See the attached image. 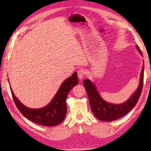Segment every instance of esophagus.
<instances>
[{
    "instance_id": "esophagus-1",
    "label": "esophagus",
    "mask_w": 151,
    "mask_h": 151,
    "mask_svg": "<svg viewBox=\"0 0 151 151\" xmlns=\"http://www.w3.org/2000/svg\"><path fill=\"white\" fill-rule=\"evenodd\" d=\"M77 75H78V77L80 80H82L84 78L85 76V70L82 69H79L77 72Z\"/></svg>"
}]
</instances>
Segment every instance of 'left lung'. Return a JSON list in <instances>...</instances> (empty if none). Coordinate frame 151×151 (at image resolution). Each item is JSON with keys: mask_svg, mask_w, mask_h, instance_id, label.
<instances>
[{"mask_svg": "<svg viewBox=\"0 0 151 151\" xmlns=\"http://www.w3.org/2000/svg\"><path fill=\"white\" fill-rule=\"evenodd\" d=\"M137 49L143 55L142 50L138 45H136ZM144 64L140 75V81L138 88L134 93L131 96L129 100L123 104H113L108 103L102 99L96 89L95 86L89 80L84 81V86L88 93L89 104L91 111L98 119L103 121H111L119 119L132 110L137 104L142 93L143 84Z\"/></svg>", "mask_w": 151, "mask_h": 151, "instance_id": "1", "label": "left lung"}]
</instances>
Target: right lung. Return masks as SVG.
I'll return each instance as SVG.
<instances>
[{
	"instance_id": "right-lung-1",
	"label": "right lung",
	"mask_w": 151,
	"mask_h": 151,
	"mask_svg": "<svg viewBox=\"0 0 151 151\" xmlns=\"http://www.w3.org/2000/svg\"><path fill=\"white\" fill-rule=\"evenodd\" d=\"M77 73L75 72L64 81L50 103L39 109L29 108L22 104L13 93L10 87L12 97L16 106L21 113L28 119L42 126L53 127L62 123L67 113L66 99L74 86L78 84Z\"/></svg>"
}]
</instances>
